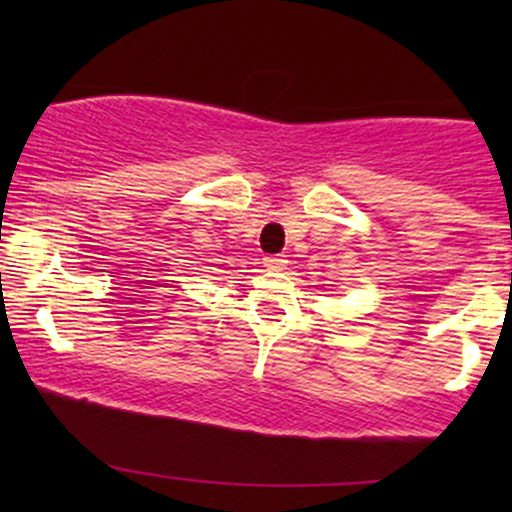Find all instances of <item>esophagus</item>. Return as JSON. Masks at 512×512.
Instances as JSON below:
<instances>
[{"instance_id": "34e87169", "label": "esophagus", "mask_w": 512, "mask_h": 512, "mask_svg": "<svg viewBox=\"0 0 512 512\" xmlns=\"http://www.w3.org/2000/svg\"><path fill=\"white\" fill-rule=\"evenodd\" d=\"M264 267H267L269 272H281V269L286 267V257L284 255H267L264 257Z\"/></svg>"}]
</instances>
